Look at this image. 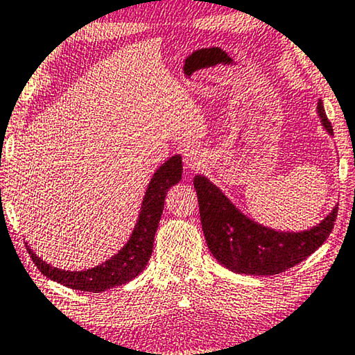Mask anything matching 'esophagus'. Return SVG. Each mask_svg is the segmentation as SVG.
I'll list each match as a JSON object with an SVG mask.
<instances>
[{"label": "esophagus", "mask_w": 355, "mask_h": 355, "mask_svg": "<svg viewBox=\"0 0 355 355\" xmlns=\"http://www.w3.org/2000/svg\"><path fill=\"white\" fill-rule=\"evenodd\" d=\"M206 162V156L201 149L198 148H189L184 151V167H187L188 172L199 171Z\"/></svg>", "instance_id": "esophagus-1"}]
</instances>
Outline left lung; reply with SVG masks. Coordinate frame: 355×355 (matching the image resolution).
Here are the masks:
<instances>
[{"instance_id": "1", "label": "left lung", "mask_w": 355, "mask_h": 355, "mask_svg": "<svg viewBox=\"0 0 355 355\" xmlns=\"http://www.w3.org/2000/svg\"><path fill=\"white\" fill-rule=\"evenodd\" d=\"M317 114L322 127L333 137L322 99L317 103ZM193 183L209 251L228 270L244 275H278L297 266L327 241L338 214V204H334L317 225L299 232L277 230L243 214L207 177L196 175Z\"/></svg>"}]
</instances>
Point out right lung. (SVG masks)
I'll list each match as a JSON object with an SVG mask.
<instances>
[{
	"instance_id": "obj_1",
	"label": "right lung",
	"mask_w": 355,
	"mask_h": 355,
	"mask_svg": "<svg viewBox=\"0 0 355 355\" xmlns=\"http://www.w3.org/2000/svg\"><path fill=\"white\" fill-rule=\"evenodd\" d=\"M182 171L183 167L180 154L167 159L156 168V172L149 180L146 191H144L133 232L130 233L127 243L119 249L117 254H114L107 261L96 267L85 268V270H64V268L53 267L44 262L26 243L27 251L35 266L44 277L53 279V282L87 293H101L109 288L121 286V284L132 282L148 266L149 257L153 254L154 234H156L164 211V199H166L168 189L182 180Z\"/></svg>"
}]
</instances>
